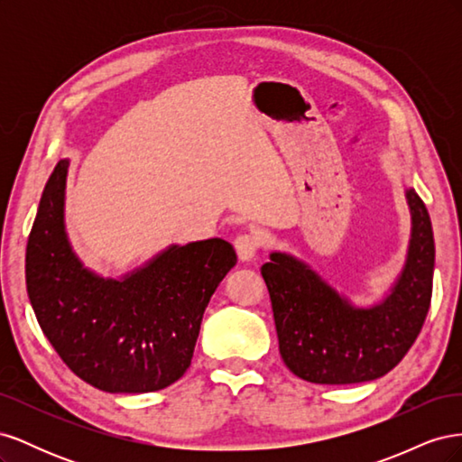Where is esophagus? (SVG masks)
I'll list each match as a JSON object with an SVG mask.
<instances>
[{
	"label": "esophagus",
	"mask_w": 462,
	"mask_h": 462,
	"mask_svg": "<svg viewBox=\"0 0 462 462\" xmlns=\"http://www.w3.org/2000/svg\"><path fill=\"white\" fill-rule=\"evenodd\" d=\"M233 245L236 250V256H239V260H243V262L253 260L260 250V239L253 233H241L239 236H236Z\"/></svg>",
	"instance_id": "obj_1"
}]
</instances>
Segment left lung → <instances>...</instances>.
Here are the masks:
<instances>
[{"label": "left lung", "instance_id": "8db88e82", "mask_svg": "<svg viewBox=\"0 0 462 462\" xmlns=\"http://www.w3.org/2000/svg\"><path fill=\"white\" fill-rule=\"evenodd\" d=\"M412 233L404 268L389 295L355 309L304 262L272 253L260 272L270 291L279 353L287 368L312 383L346 385L393 370L420 333L431 300L433 231L414 189H407Z\"/></svg>", "mask_w": 462, "mask_h": 462}]
</instances>
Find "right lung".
I'll list each match as a JSON object with an SVG mask.
<instances>
[{"label":"right lung","mask_w":462,"mask_h":462,"mask_svg":"<svg viewBox=\"0 0 462 462\" xmlns=\"http://www.w3.org/2000/svg\"><path fill=\"white\" fill-rule=\"evenodd\" d=\"M69 160L50 175L26 245V291L65 365L107 393H150L190 366L202 316L236 263L223 239L170 246L123 279L82 268L67 241Z\"/></svg>","instance_id":"obj_1"}]
</instances>
